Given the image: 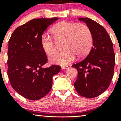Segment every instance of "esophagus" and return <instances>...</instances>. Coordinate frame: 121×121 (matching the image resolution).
Segmentation results:
<instances>
[{
	"instance_id": "obj_1",
	"label": "esophagus",
	"mask_w": 121,
	"mask_h": 121,
	"mask_svg": "<svg viewBox=\"0 0 121 121\" xmlns=\"http://www.w3.org/2000/svg\"><path fill=\"white\" fill-rule=\"evenodd\" d=\"M71 67V66H70V65H65V66H62V69H69V68H70Z\"/></svg>"
}]
</instances>
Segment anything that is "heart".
Instances as JSON below:
<instances>
[{
    "label": "heart",
    "mask_w": 121,
    "mask_h": 121,
    "mask_svg": "<svg viewBox=\"0 0 121 121\" xmlns=\"http://www.w3.org/2000/svg\"><path fill=\"white\" fill-rule=\"evenodd\" d=\"M51 33L56 41L64 39L62 48L64 50L54 54L49 57L51 62L65 65L73 61L76 55L82 57L88 53L93 44L91 29L82 23L60 22L51 29ZM40 44L43 51L48 56L56 51V44L48 34L41 36Z\"/></svg>",
    "instance_id": "heart-1"
}]
</instances>
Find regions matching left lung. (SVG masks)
Instances as JSON below:
<instances>
[{
	"label": "left lung",
	"mask_w": 121,
	"mask_h": 121,
	"mask_svg": "<svg viewBox=\"0 0 121 121\" xmlns=\"http://www.w3.org/2000/svg\"><path fill=\"white\" fill-rule=\"evenodd\" d=\"M91 29L93 47L86 57L72 65L78 71L75 89L81 96L91 98L104 93L113 78L115 65L113 44L106 30L88 17L79 18Z\"/></svg>",
	"instance_id": "8db88e82"
}]
</instances>
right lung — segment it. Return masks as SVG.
Returning <instances> with one entry per match:
<instances>
[{
	"label": "right lung",
	"instance_id": "obj_1",
	"mask_svg": "<svg viewBox=\"0 0 121 121\" xmlns=\"http://www.w3.org/2000/svg\"><path fill=\"white\" fill-rule=\"evenodd\" d=\"M58 19H32L18 27L8 41L9 82L15 91L30 100H38L45 96L52 88L53 76L60 71L59 65L42 67L48 59L40 44L44 32Z\"/></svg>",
	"mask_w": 121,
	"mask_h": 121
}]
</instances>
